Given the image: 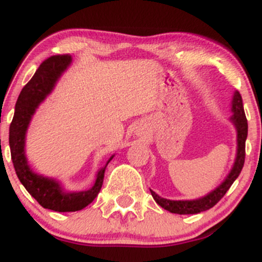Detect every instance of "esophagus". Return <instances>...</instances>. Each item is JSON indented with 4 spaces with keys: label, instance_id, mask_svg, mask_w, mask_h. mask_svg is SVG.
Returning <instances> with one entry per match:
<instances>
[{
    "label": "esophagus",
    "instance_id": "esophagus-1",
    "mask_svg": "<svg viewBox=\"0 0 262 262\" xmlns=\"http://www.w3.org/2000/svg\"><path fill=\"white\" fill-rule=\"evenodd\" d=\"M138 132V135H140V134H143V132L141 130H137Z\"/></svg>",
    "mask_w": 262,
    "mask_h": 262
}]
</instances>
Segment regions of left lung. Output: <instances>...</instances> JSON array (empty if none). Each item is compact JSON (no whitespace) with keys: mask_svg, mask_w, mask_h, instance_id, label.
I'll return each instance as SVG.
<instances>
[{"mask_svg":"<svg viewBox=\"0 0 262 262\" xmlns=\"http://www.w3.org/2000/svg\"><path fill=\"white\" fill-rule=\"evenodd\" d=\"M231 112H233V116L230 117V121L234 124V127L236 128L237 133V149L235 161H234L233 167H231L228 176L225 177L224 181L214 191L209 192L207 196L193 201L166 200V198L158 196L154 191L150 189L152 198H154L155 202L159 206H161L162 208L169 210L171 213H176V214H197V213H201L203 210L210 209L212 207H214L224 197L228 189L230 188V186L233 185V182L235 181L237 176L242 172L245 161V141L246 137H248V119L245 117L242 95L237 91L234 92L233 101H231Z\"/></svg>","mask_w":262,"mask_h":262,"instance_id":"left-lung-1","label":"left lung"}]
</instances>
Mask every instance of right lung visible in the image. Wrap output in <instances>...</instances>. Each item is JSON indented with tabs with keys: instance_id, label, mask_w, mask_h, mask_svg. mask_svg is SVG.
<instances>
[{
	"instance_id": "obj_1",
	"label": "right lung",
	"mask_w": 262,
	"mask_h": 262,
	"mask_svg": "<svg viewBox=\"0 0 262 262\" xmlns=\"http://www.w3.org/2000/svg\"><path fill=\"white\" fill-rule=\"evenodd\" d=\"M71 62V55H53L44 60L29 82L20 91L14 108V116L10 125V148L14 170L20 183L41 207L55 212H76L89 206L100 193L103 183L104 167L97 172L95 185L87 191L68 192L59 181L33 172L25 152L26 133L29 122L39 104L53 91L56 81Z\"/></svg>"
}]
</instances>
